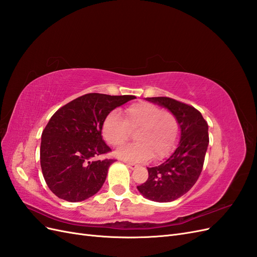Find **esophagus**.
Here are the masks:
<instances>
[{"label": "esophagus", "instance_id": "34e87169", "mask_svg": "<svg viewBox=\"0 0 257 257\" xmlns=\"http://www.w3.org/2000/svg\"><path fill=\"white\" fill-rule=\"evenodd\" d=\"M126 164L127 167H130L131 169H135L137 167V165L135 164V163H131V162H124Z\"/></svg>", "mask_w": 257, "mask_h": 257}]
</instances>
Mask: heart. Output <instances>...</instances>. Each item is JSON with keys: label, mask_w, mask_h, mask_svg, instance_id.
I'll use <instances>...</instances> for the list:
<instances>
[{"label": "heart", "mask_w": 257, "mask_h": 257, "mask_svg": "<svg viewBox=\"0 0 257 257\" xmlns=\"http://www.w3.org/2000/svg\"><path fill=\"white\" fill-rule=\"evenodd\" d=\"M131 131H136V143L126 145L115 154L132 162H144L153 155L162 160L172 152L178 143L180 127L176 116L150 103H137L125 109V119L118 111H111L103 122L105 141L114 147L125 143Z\"/></svg>", "instance_id": "b5f03b06"}]
</instances>
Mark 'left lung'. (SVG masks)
<instances>
[{
	"label": "left lung",
	"mask_w": 257,
	"mask_h": 257,
	"mask_svg": "<svg viewBox=\"0 0 257 257\" xmlns=\"http://www.w3.org/2000/svg\"><path fill=\"white\" fill-rule=\"evenodd\" d=\"M168 109L178 120L180 139L176 150L159 166L148 167L147 181L137 190L148 199L169 203L188 193L203 170L209 145L208 124L193 106L170 97H147Z\"/></svg>",
	"instance_id": "obj_1"
}]
</instances>
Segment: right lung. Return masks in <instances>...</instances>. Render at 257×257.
Wrapping results in <instances>:
<instances>
[{
    "instance_id": "add662e5",
    "label": "right lung",
    "mask_w": 257,
    "mask_h": 257,
    "mask_svg": "<svg viewBox=\"0 0 257 257\" xmlns=\"http://www.w3.org/2000/svg\"><path fill=\"white\" fill-rule=\"evenodd\" d=\"M134 95L89 93L56 111L42 134L41 167L46 183L59 198L88 199L102 188L115 160H96L110 152L102 137L106 116Z\"/></svg>"
}]
</instances>
